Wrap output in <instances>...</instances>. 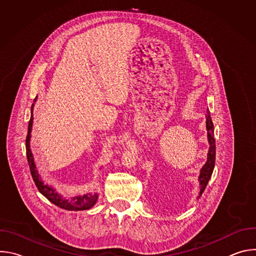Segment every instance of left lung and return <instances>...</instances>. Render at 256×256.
I'll return each mask as SVG.
<instances>
[{"instance_id": "left-lung-1", "label": "left lung", "mask_w": 256, "mask_h": 256, "mask_svg": "<svg viewBox=\"0 0 256 256\" xmlns=\"http://www.w3.org/2000/svg\"><path fill=\"white\" fill-rule=\"evenodd\" d=\"M206 130H208V140L210 144V149L208 153V160L206 164L202 166V168L200 169V173L198 177V181L200 184V196L202 194L204 190H206L208 184V180L212 177L214 167V161H216V140L214 136V124L208 112L206 114Z\"/></svg>"}]
</instances>
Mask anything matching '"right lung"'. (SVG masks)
<instances>
[{
  "instance_id": "1",
  "label": "right lung",
  "mask_w": 256,
  "mask_h": 256,
  "mask_svg": "<svg viewBox=\"0 0 256 256\" xmlns=\"http://www.w3.org/2000/svg\"><path fill=\"white\" fill-rule=\"evenodd\" d=\"M36 101V98L34 99V102ZM33 106L34 103L31 106V116L28 124V132L26 136V155H27V161L30 169L31 176L33 178L34 184L40 190L42 194H44L50 202H52L54 204L58 206L60 208L68 210H85L91 208L97 202L98 198V194H87L84 196H79L72 198L70 200L64 198L58 192H56L54 188H52L48 184H46L44 180L42 179V176L40 175L38 169H36L34 159L32 152L30 150V138H31V130H32V122H33Z\"/></svg>"
}]
</instances>
